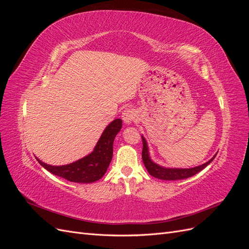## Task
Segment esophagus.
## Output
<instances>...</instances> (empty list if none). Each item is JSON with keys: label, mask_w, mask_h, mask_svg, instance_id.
Instances as JSON below:
<instances>
[{"label": "esophagus", "mask_w": 249, "mask_h": 249, "mask_svg": "<svg viewBox=\"0 0 249 249\" xmlns=\"http://www.w3.org/2000/svg\"><path fill=\"white\" fill-rule=\"evenodd\" d=\"M123 120L125 124H131L135 119H136V113H135L134 109L127 108L123 112Z\"/></svg>", "instance_id": "obj_1"}]
</instances>
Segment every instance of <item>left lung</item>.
<instances>
[{
    "label": "left lung",
    "mask_w": 249,
    "mask_h": 249,
    "mask_svg": "<svg viewBox=\"0 0 249 249\" xmlns=\"http://www.w3.org/2000/svg\"><path fill=\"white\" fill-rule=\"evenodd\" d=\"M142 143H143V148H142V160L144 163V166L147 169L148 173L150 176H153L157 178L164 179V180H177V179H184L187 178H190L194 175H196L199 171H201L203 168L207 167L208 165L214 160L216 155L212 158V159L209 160L207 163L199 165V166L193 167V168H166L160 166L156 163H154L150 160V157L148 154V146L145 138L142 136Z\"/></svg>",
    "instance_id": "left-lung-1"
}]
</instances>
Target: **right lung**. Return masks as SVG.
I'll list each match as a JSON object with an SVG mask.
<instances>
[{
    "label": "right lung",
    "instance_id": "1",
    "mask_svg": "<svg viewBox=\"0 0 249 249\" xmlns=\"http://www.w3.org/2000/svg\"><path fill=\"white\" fill-rule=\"evenodd\" d=\"M122 119H114L105 129L101 138L91 154L82 159L62 166H53L41 162L36 158L41 166L53 175L61 177L74 183H93L106 173L113 156V142L117 133L122 129Z\"/></svg>",
    "mask_w": 249,
    "mask_h": 249
}]
</instances>
